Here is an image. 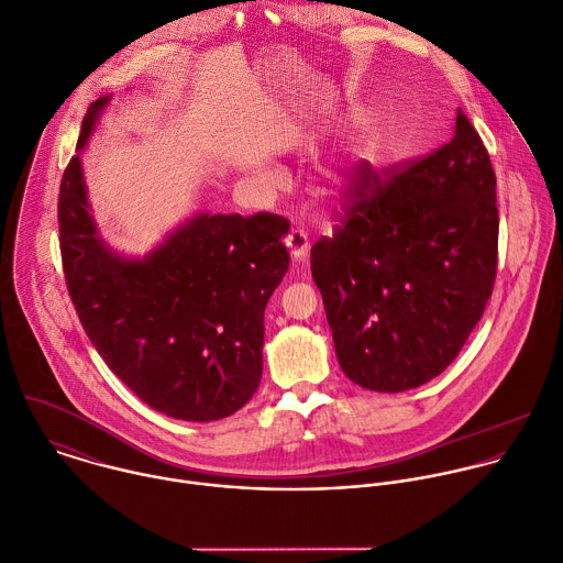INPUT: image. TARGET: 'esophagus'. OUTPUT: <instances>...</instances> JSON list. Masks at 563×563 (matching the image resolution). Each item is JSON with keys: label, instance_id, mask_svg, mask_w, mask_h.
I'll use <instances>...</instances> for the list:
<instances>
[{"label": "esophagus", "instance_id": "obj_1", "mask_svg": "<svg viewBox=\"0 0 563 563\" xmlns=\"http://www.w3.org/2000/svg\"><path fill=\"white\" fill-rule=\"evenodd\" d=\"M285 243H287V250L291 254L294 261H305L307 254H309V239H307V232L300 230V228H294L287 232L285 236Z\"/></svg>", "mask_w": 563, "mask_h": 563}]
</instances>
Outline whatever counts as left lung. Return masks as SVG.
I'll use <instances>...</instances> for the list:
<instances>
[{
	"mask_svg": "<svg viewBox=\"0 0 563 563\" xmlns=\"http://www.w3.org/2000/svg\"><path fill=\"white\" fill-rule=\"evenodd\" d=\"M495 169L468 117L429 154L362 161L311 247L335 355L355 385L400 394L457 357L497 276Z\"/></svg>",
	"mask_w": 563,
	"mask_h": 563,
	"instance_id": "8db88e82",
	"label": "left lung"
}]
</instances>
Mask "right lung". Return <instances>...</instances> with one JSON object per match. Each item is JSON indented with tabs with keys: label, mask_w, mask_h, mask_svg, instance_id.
<instances>
[{
	"label": "right lung",
	"mask_w": 563,
	"mask_h": 563,
	"mask_svg": "<svg viewBox=\"0 0 563 563\" xmlns=\"http://www.w3.org/2000/svg\"><path fill=\"white\" fill-rule=\"evenodd\" d=\"M103 106H90L77 150ZM57 212L70 300L114 376L176 420L212 422L247 405L263 373L265 307L289 267V221L199 214L143 261H123L97 236L77 154Z\"/></svg>",
	"instance_id": "add662e5"
}]
</instances>
